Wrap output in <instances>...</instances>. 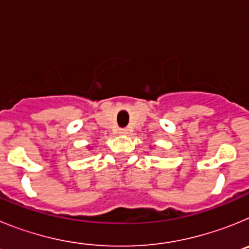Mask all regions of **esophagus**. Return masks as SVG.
Segmentation results:
<instances>
[{
	"label": "esophagus",
	"mask_w": 249,
	"mask_h": 249,
	"mask_svg": "<svg viewBox=\"0 0 249 249\" xmlns=\"http://www.w3.org/2000/svg\"><path fill=\"white\" fill-rule=\"evenodd\" d=\"M118 133H120V135H127V133H128V129H127V128H121L120 131H118Z\"/></svg>",
	"instance_id": "esophagus-1"
}]
</instances>
